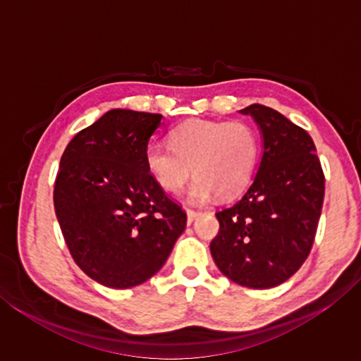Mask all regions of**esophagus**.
Returning a JSON list of instances; mask_svg holds the SVG:
<instances>
[{
    "label": "esophagus",
    "instance_id": "1",
    "mask_svg": "<svg viewBox=\"0 0 361 361\" xmlns=\"http://www.w3.org/2000/svg\"><path fill=\"white\" fill-rule=\"evenodd\" d=\"M186 215H188V223H189V224H191V223L194 221V219H195V218H197V216H200V215H202V213H200V212H197V210L188 209V210H186Z\"/></svg>",
    "mask_w": 361,
    "mask_h": 361
}]
</instances>
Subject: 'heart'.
<instances>
[{"label":"heart","instance_id":"b5f03b06","mask_svg":"<svg viewBox=\"0 0 361 361\" xmlns=\"http://www.w3.org/2000/svg\"><path fill=\"white\" fill-rule=\"evenodd\" d=\"M259 140L243 121L189 119L170 133V146L146 148V167L167 192H178L192 175L189 200L205 202L213 194L228 197L242 191L258 162Z\"/></svg>","mask_w":361,"mask_h":361}]
</instances>
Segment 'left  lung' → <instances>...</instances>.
Instances as JSON below:
<instances>
[{
  "label": "left lung",
  "mask_w": 361,
  "mask_h": 361,
  "mask_svg": "<svg viewBox=\"0 0 361 361\" xmlns=\"http://www.w3.org/2000/svg\"><path fill=\"white\" fill-rule=\"evenodd\" d=\"M259 127L262 157L247 192L216 212L215 264L248 288L283 283L307 259L325 197V175L307 132L276 109H240Z\"/></svg>",
  "instance_id": "8db88e82"
}]
</instances>
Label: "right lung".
I'll return each mask as SVG.
<instances>
[{"label": "right lung", "mask_w": 361, "mask_h": 361, "mask_svg": "<svg viewBox=\"0 0 361 361\" xmlns=\"http://www.w3.org/2000/svg\"><path fill=\"white\" fill-rule=\"evenodd\" d=\"M161 114L111 109L73 137L54 185V207L76 264L109 288L146 282L169 258L186 213L146 167Z\"/></svg>", "instance_id": "obj_1"}]
</instances>
